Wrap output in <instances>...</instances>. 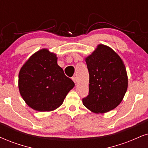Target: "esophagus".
Segmentation results:
<instances>
[{
	"instance_id": "esophagus-1",
	"label": "esophagus",
	"mask_w": 148,
	"mask_h": 148,
	"mask_svg": "<svg viewBox=\"0 0 148 148\" xmlns=\"http://www.w3.org/2000/svg\"><path fill=\"white\" fill-rule=\"evenodd\" d=\"M72 79L73 81L74 82V83H76V77L75 76H73V77L72 78Z\"/></svg>"
}]
</instances>
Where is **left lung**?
I'll list each match as a JSON object with an SVG mask.
<instances>
[{"instance_id":"obj_1","label":"left lung","mask_w":148,"mask_h":148,"mask_svg":"<svg viewBox=\"0 0 148 148\" xmlns=\"http://www.w3.org/2000/svg\"><path fill=\"white\" fill-rule=\"evenodd\" d=\"M89 74V93L83 103L94 113H106L121 102L128 77L121 58L111 48L100 44L86 58Z\"/></svg>"}]
</instances>
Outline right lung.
<instances>
[{"label": "right lung", "mask_w": 148, "mask_h": 148, "mask_svg": "<svg viewBox=\"0 0 148 148\" xmlns=\"http://www.w3.org/2000/svg\"><path fill=\"white\" fill-rule=\"evenodd\" d=\"M18 87L30 107L38 111H50L63 104L74 83L58 65L56 55L43 49L31 56L22 66Z\"/></svg>", "instance_id": "obj_1"}]
</instances>
